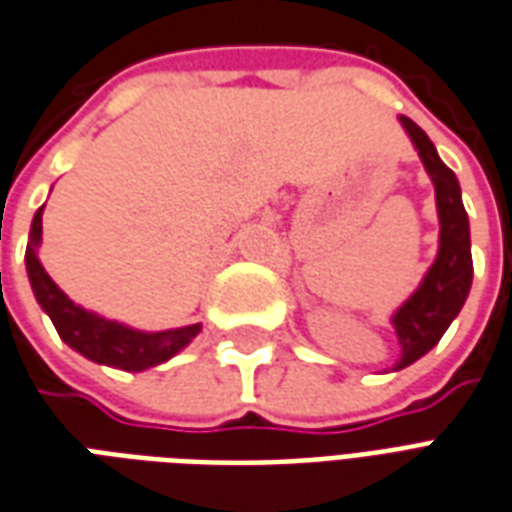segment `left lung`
Instances as JSON below:
<instances>
[{
    "mask_svg": "<svg viewBox=\"0 0 512 512\" xmlns=\"http://www.w3.org/2000/svg\"><path fill=\"white\" fill-rule=\"evenodd\" d=\"M401 127L410 135L423 168L434 184L439 217V249L434 263L423 276L418 290L393 312L391 323L401 344V358L393 366L399 372L418 358H423L456 320L472 287V241H469V219L461 203V187L456 173L439 160L434 143L418 124L407 116H399Z\"/></svg>",
    "mask_w": 512,
    "mask_h": 512,
    "instance_id": "1",
    "label": "left lung"
}]
</instances>
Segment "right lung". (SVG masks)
Returning a JSON list of instances; mask_svg holds the SVG:
<instances>
[{
	"label": "right lung",
	"mask_w": 512,
	"mask_h": 512,
	"mask_svg": "<svg viewBox=\"0 0 512 512\" xmlns=\"http://www.w3.org/2000/svg\"><path fill=\"white\" fill-rule=\"evenodd\" d=\"M43 208H37L29 230V244H26V274L29 285L37 298V304L43 306V312L51 317L56 333L62 336L67 347L81 352L83 358H89L102 366L124 369V372H143L151 366L170 361L176 352L187 347L200 333L203 325H184V328H170V331H138L130 325L105 320L100 314L83 309L75 301L67 298L64 290H59L54 279L37 257V246L43 241Z\"/></svg>",
	"instance_id": "1"
}]
</instances>
